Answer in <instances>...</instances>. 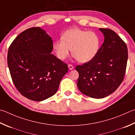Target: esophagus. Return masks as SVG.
Listing matches in <instances>:
<instances>
[{"label": "esophagus", "mask_w": 135, "mask_h": 135, "mask_svg": "<svg viewBox=\"0 0 135 135\" xmlns=\"http://www.w3.org/2000/svg\"><path fill=\"white\" fill-rule=\"evenodd\" d=\"M68 68H69V69L71 70H72L74 69V67H73V66L71 64H68Z\"/></svg>", "instance_id": "1"}]
</instances>
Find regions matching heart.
Segmentation results:
<instances>
[{"instance_id":"heart-1","label":"heart","mask_w":135,"mask_h":135,"mask_svg":"<svg viewBox=\"0 0 135 135\" xmlns=\"http://www.w3.org/2000/svg\"><path fill=\"white\" fill-rule=\"evenodd\" d=\"M100 46V39L96 33L85 31L77 28L66 31L61 36V40L53 43V48L58 58L65 60L70 54L78 62H89L97 55Z\"/></svg>"}]
</instances>
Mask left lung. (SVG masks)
<instances>
[{
	"label": "left lung",
	"instance_id": "obj_1",
	"mask_svg": "<svg viewBox=\"0 0 135 135\" xmlns=\"http://www.w3.org/2000/svg\"><path fill=\"white\" fill-rule=\"evenodd\" d=\"M104 42L95 57L75 70L77 87L85 95L102 99L113 93L124 79L128 53L125 42L113 31L100 28Z\"/></svg>",
	"mask_w": 135,
	"mask_h": 135
}]
</instances>
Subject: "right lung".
<instances>
[{"instance_id": "obj_1", "label": "right lung", "mask_w": 135, "mask_h": 135, "mask_svg": "<svg viewBox=\"0 0 135 135\" xmlns=\"http://www.w3.org/2000/svg\"><path fill=\"white\" fill-rule=\"evenodd\" d=\"M52 49L51 36L40 27L24 31L10 45V74L17 90L27 99L41 102L52 96L67 73V64L51 54Z\"/></svg>"}]
</instances>
